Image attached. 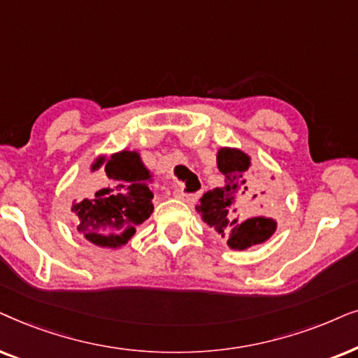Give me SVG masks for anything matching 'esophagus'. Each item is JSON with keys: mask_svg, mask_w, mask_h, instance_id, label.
I'll use <instances>...</instances> for the list:
<instances>
[{"mask_svg": "<svg viewBox=\"0 0 358 358\" xmlns=\"http://www.w3.org/2000/svg\"><path fill=\"white\" fill-rule=\"evenodd\" d=\"M176 198L182 199V201L188 203V204H193L198 199V194H187V193H183V192H176Z\"/></svg>", "mask_w": 358, "mask_h": 358, "instance_id": "1", "label": "esophagus"}]
</instances>
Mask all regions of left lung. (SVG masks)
I'll return each instance as SVG.
<instances>
[{
    "instance_id": "left-lung-1",
    "label": "left lung",
    "mask_w": 358,
    "mask_h": 358,
    "mask_svg": "<svg viewBox=\"0 0 358 358\" xmlns=\"http://www.w3.org/2000/svg\"><path fill=\"white\" fill-rule=\"evenodd\" d=\"M216 164L224 175V185L201 198L196 211L203 222L224 237L232 250L265 244L276 232L278 222L262 211L266 192L252 170V157L236 147H219Z\"/></svg>"
}]
</instances>
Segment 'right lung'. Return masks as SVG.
<instances>
[{
  "mask_svg": "<svg viewBox=\"0 0 358 358\" xmlns=\"http://www.w3.org/2000/svg\"><path fill=\"white\" fill-rule=\"evenodd\" d=\"M90 171H99V176L92 180V193L71 206L78 219L76 231L93 245L119 249L154 211L150 189L154 175L137 150L98 155Z\"/></svg>",
  "mask_w": 358,
  "mask_h": 358,
  "instance_id": "obj_1",
  "label": "right lung"
}]
</instances>
